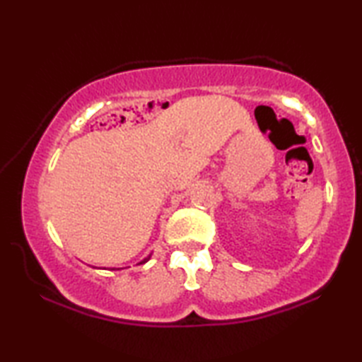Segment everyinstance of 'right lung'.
Masks as SVG:
<instances>
[{
    "label": "right lung",
    "mask_w": 362,
    "mask_h": 362,
    "mask_svg": "<svg viewBox=\"0 0 362 362\" xmlns=\"http://www.w3.org/2000/svg\"><path fill=\"white\" fill-rule=\"evenodd\" d=\"M148 259H150V257H148ZM148 259H145V260H142V262H140V263H145L146 260H148Z\"/></svg>",
    "instance_id": "right-lung-1"
}]
</instances>
